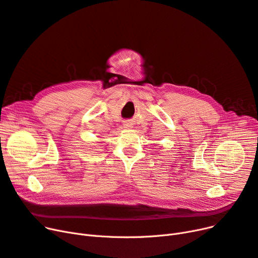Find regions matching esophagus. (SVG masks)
<instances>
[{
	"instance_id": "obj_1",
	"label": "esophagus",
	"mask_w": 258,
	"mask_h": 258,
	"mask_svg": "<svg viewBox=\"0 0 258 258\" xmlns=\"http://www.w3.org/2000/svg\"><path fill=\"white\" fill-rule=\"evenodd\" d=\"M123 126H125V128H129V127H131V123L130 122H125V123H123Z\"/></svg>"
}]
</instances>
